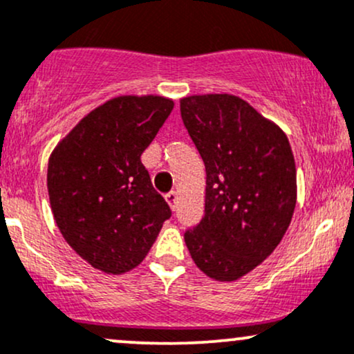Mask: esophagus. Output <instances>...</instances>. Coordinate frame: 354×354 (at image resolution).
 Listing matches in <instances>:
<instances>
[{
    "mask_svg": "<svg viewBox=\"0 0 354 354\" xmlns=\"http://www.w3.org/2000/svg\"><path fill=\"white\" fill-rule=\"evenodd\" d=\"M165 200L169 205V208L174 209V203H176V200H178V193L176 191H169V193L165 196Z\"/></svg>",
    "mask_w": 354,
    "mask_h": 354,
    "instance_id": "34e87169",
    "label": "esophagus"
}]
</instances>
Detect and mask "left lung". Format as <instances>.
I'll use <instances>...</instances> for the list:
<instances>
[{"mask_svg":"<svg viewBox=\"0 0 354 354\" xmlns=\"http://www.w3.org/2000/svg\"><path fill=\"white\" fill-rule=\"evenodd\" d=\"M181 118L206 168L205 216L185 233L194 265L236 281L279 245L296 206V165L278 124L239 96L181 98Z\"/></svg>","mask_w":354,"mask_h":354,"instance_id":"1","label":"left lung"}]
</instances>
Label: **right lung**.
Returning a JSON list of instances; mask_svg holds the SVG:
<instances>
[{"instance_id": "1", "label": "right lung", "mask_w": 354, "mask_h": 354, "mask_svg": "<svg viewBox=\"0 0 354 354\" xmlns=\"http://www.w3.org/2000/svg\"><path fill=\"white\" fill-rule=\"evenodd\" d=\"M173 106L165 96H116L89 111L53 149V216L68 245L103 273L123 274L140 265L171 216L141 154Z\"/></svg>"}]
</instances>
